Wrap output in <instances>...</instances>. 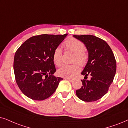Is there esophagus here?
Returning a JSON list of instances; mask_svg holds the SVG:
<instances>
[{
  "label": "esophagus",
  "mask_w": 128,
  "mask_h": 128,
  "mask_svg": "<svg viewBox=\"0 0 128 128\" xmlns=\"http://www.w3.org/2000/svg\"><path fill=\"white\" fill-rule=\"evenodd\" d=\"M64 78L66 79V80H68L69 82H72L74 80V78Z\"/></svg>",
  "instance_id": "obj_1"
}]
</instances>
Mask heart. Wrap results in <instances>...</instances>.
I'll return each instance as SVG.
<instances>
[{"mask_svg": "<svg viewBox=\"0 0 128 128\" xmlns=\"http://www.w3.org/2000/svg\"><path fill=\"white\" fill-rule=\"evenodd\" d=\"M66 50L74 53L72 62L70 65L62 66L58 70V74L64 78H71L80 72V67L78 64L84 67L87 64L88 60V54L85 51V45L82 41L74 38H69L63 43ZM62 52L60 47H56L52 54L53 62L56 66L60 67L62 64ZM78 63V64L77 63Z\"/></svg>", "mask_w": 128, "mask_h": 128, "instance_id": "heart-1", "label": "heart"}]
</instances>
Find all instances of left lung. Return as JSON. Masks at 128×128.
<instances>
[{"mask_svg":"<svg viewBox=\"0 0 128 128\" xmlns=\"http://www.w3.org/2000/svg\"><path fill=\"white\" fill-rule=\"evenodd\" d=\"M84 44L88 52V60L82 72L84 76L82 87L76 95L87 102L96 101L107 93L114 81L116 62L112 50L106 41L92 35H73ZM91 76L87 80V76Z\"/></svg>","mask_w":128,"mask_h":128,"instance_id":"1","label":"left lung"}]
</instances>
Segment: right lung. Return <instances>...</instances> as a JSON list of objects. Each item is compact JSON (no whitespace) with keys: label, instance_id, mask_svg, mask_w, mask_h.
Instances as JSON below:
<instances>
[{"label":"right lung","instance_id":"obj_1","mask_svg":"<svg viewBox=\"0 0 128 128\" xmlns=\"http://www.w3.org/2000/svg\"><path fill=\"white\" fill-rule=\"evenodd\" d=\"M67 35H35L24 42L16 51L14 61L16 82L28 98L42 100L56 90L62 78L53 76L56 69L52 54Z\"/></svg>","mask_w":128,"mask_h":128}]
</instances>
